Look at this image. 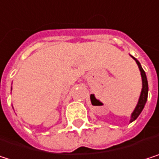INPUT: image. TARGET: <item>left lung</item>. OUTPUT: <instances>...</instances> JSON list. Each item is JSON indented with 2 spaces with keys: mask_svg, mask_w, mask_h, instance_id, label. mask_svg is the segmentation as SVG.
<instances>
[{
  "mask_svg": "<svg viewBox=\"0 0 159 159\" xmlns=\"http://www.w3.org/2000/svg\"><path fill=\"white\" fill-rule=\"evenodd\" d=\"M132 57V56H131ZM134 60L136 61L138 67H139V70L141 71V76H142V81H143V89H142V92H141V95H140V98H139V101H138V103L134 109V111L132 112L131 114V116H130V123L134 120L137 119V117L140 116V114L142 113L143 109L144 108V105L146 103V101H147V97H148V82H147V78H146V74H145V71L143 70V69L142 68L141 66V63L135 58L133 57Z\"/></svg>",
  "mask_w": 159,
  "mask_h": 159,
  "instance_id": "obj_1",
  "label": "left lung"
}]
</instances>
